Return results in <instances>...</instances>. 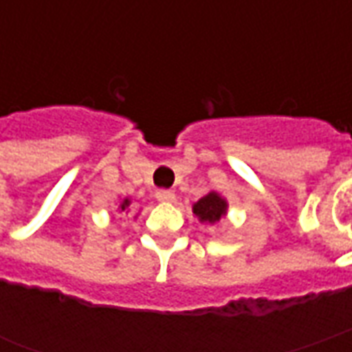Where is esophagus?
I'll use <instances>...</instances> for the list:
<instances>
[{"mask_svg":"<svg viewBox=\"0 0 352 352\" xmlns=\"http://www.w3.org/2000/svg\"><path fill=\"white\" fill-rule=\"evenodd\" d=\"M156 198L160 199V201H173L175 194L171 190H156Z\"/></svg>","mask_w":352,"mask_h":352,"instance_id":"obj_1","label":"esophagus"}]
</instances>
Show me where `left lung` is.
<instances>
[{
  "label": "left lung",
  "mask_w": 352,
  "mask_h": 352,
  "mask_svg": "<svg viewBox=\"0 0 352 352\" xmlns=\"http://www.w3.org/2000/svg\"><path fill=\"white\" fill-rule=\"evenodd\" d=\"M224 213H226V201L219 194H214V192H209L207 196H204L194 206V214L201 222H209V224H214L217 221H221V217Z\"/></svg>",
  "instance_id": "obj_1"
}]
</instances>
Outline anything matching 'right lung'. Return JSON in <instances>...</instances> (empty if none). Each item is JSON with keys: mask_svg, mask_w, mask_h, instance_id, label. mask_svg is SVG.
<instances>
[{"mask_svg": "<svg viewBox=\"0 0 352 352\" xmlns=\"http://www.w3.org/2000/svg\"><path fill=\"white\" fill-rule=\"evenodd\" d=\"M128 206H130V199H124L122 204H120V209H122V211H126V209H128Z\"/></svg>", "mask_w": 352, "mask_h": 352, "instance_id": "add662e5", "label": "right lung"}]
</instances>
